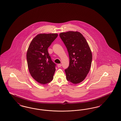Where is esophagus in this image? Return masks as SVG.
Segmentation results:
<instances>
[{
    "instance_id": "34e87169",
    "label": "esophagus",
    "mask_w": 121,
    "mask_h": 121,
    "mask_svg": "<svg viewBox=\"0 0 121 121\" xmlns=\"http://www.w3.org/2000/svg\"><path fill=\"white\" fill-rule=\"evenodd\" d=\"M61 66H62L61 64H58V68H60Z\"/></svg>"
}]
</instances>
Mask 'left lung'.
Instances as JSON below:
<instances>
[{
  "label": "left lung",
  "instance_id": "obj_1",
  "mask_svg": "<svg viewBox=\"0 0 121 121\" xmlns=\"http://www.w3.org/2000/svg\"><path fill=\"white\" fill-rule=\"evenodd\" d=\"M68 49L69 65L65 70L68 81L77 84L85 79L91 65V51L86 40L80 32L69 31L59 34Z\"/></svg>",
  "mask_w": 121,
  "mask_h": 121
}]
</instances>
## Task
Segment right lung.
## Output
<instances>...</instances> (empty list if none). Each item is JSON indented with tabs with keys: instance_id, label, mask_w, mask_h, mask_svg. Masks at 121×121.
I'll use <instances>...</instances> for the list:
<instances>
[{
	"instance_id": "obj_1",
	"label": "right lung",
	"mask_w": 121,
	"mask_h": 121,
	"mask_svg": "<svg viewBox=\"0 0 121 121\" xmlns=\"http://www.w3.org/2000/svg\"><path fill=\"white\" fill-rule=\"evenodd\" d=\"M58 35L39 34L31 41L26 53L29 73L39 83L46 84L52 81L56 64L52 61L48 48Z\"/></svg>"
}]
</instances>
